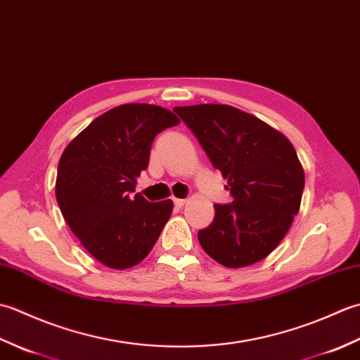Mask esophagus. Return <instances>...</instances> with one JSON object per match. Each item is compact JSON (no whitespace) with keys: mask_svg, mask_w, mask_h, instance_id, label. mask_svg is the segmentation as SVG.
<instances>
[{"mask_svg":"<svg viewBox=\"0 0 360 360\" xmlns=\"http://www.w3.org/2000/svg\"><path fill=\"white\" fill-rule=\"evenodd\" d=\"M173 202H174L176 207H178V209H182V207H184V204H186V200H178V198H174Z\"/></svg>","mask_w":360,"mask_h":360,"instance_id":"34e87169","label":"esophagus"}]
</instances>
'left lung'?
Wrapping results in <instances>:
<instances>
[{"instance_id":"left-lung-1","label":"left lung","mask_w":360,"mask_h":360,"mask_svg":"<svg viewBox=\"0 0 360 360\" xmlns=\"http://www.w3.org/2000/svg\"><path fill=\"white\" fill-rule=\"evenodd\" d=\"M200 141L233 198L215 204L213 223L198 232L202 249L227 267L266 258L298 213L304 172L295 148L277 129L229 105L174 106Z\"/></svg>"}]
</instances>
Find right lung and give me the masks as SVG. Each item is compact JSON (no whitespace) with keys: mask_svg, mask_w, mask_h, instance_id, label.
Masks as SVG:
<instances>
[{"mask_svg":"<svg viewBox=\"0 0 360 360\" xmlns=\"http://www.w3.org/2000/svg\"><path fill=\"white\" fill-rule=\"evenodd\" d=\"M179 124L162 106L127 103L103 112L65 148L56 196L74 235L112 269H128L150 254L172 215L170 200L134 193L158 133Z\"/></svg>","mask_w":360,"mask_h":360,"instance_id":"right-lung-1","label":"right lung"}]
</instances>
